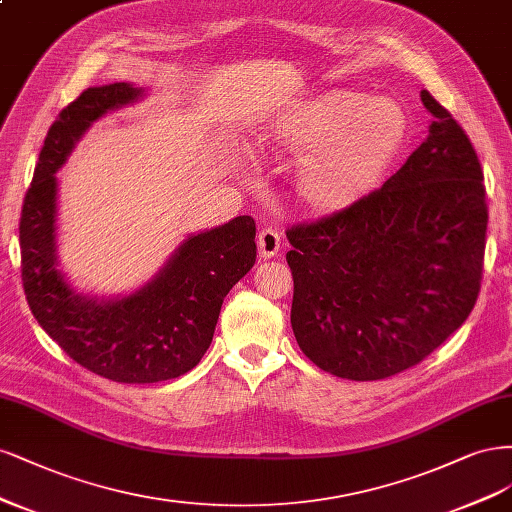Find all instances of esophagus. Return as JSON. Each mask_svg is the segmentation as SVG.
Segmentation results:
<instances>
[{
    "label": "esophagus",
    "instance_id": "obj_1",
    "mask_svg": "<svg viewBox=\"0 0 512 512\" xmlns=\"http://www.w3.org/2000/svg\"><path fill=\"white\" fill-rule=\"evenodd\" d=\"M257 244H259V255L263 259H270V257H274L280 251V234L276 232V229H272V227L261 229Z\"/></svg>",
    "mask_w": 512,
    "mask_h": 512
}]
</instances>
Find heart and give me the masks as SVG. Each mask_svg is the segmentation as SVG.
I'll use <instances>...</instances> for the list:
<instances>
[{
  "label": "heart",
  "mask_w": 512,
  "mask_h": 512,
  "mask_svg": "<svg viewBox=\"0 0 512 512\" xmlns=\"http://www.w3.org/2000/svg\"><path fill=\"white\" fill-rule=\"evenodd\" d=\"M406 134L398 104L359 93L332 95L295 114L276 129V138L312 148L300 174V189L317 206H342L364 193Z\"/></svg>",
  "instance_id": "heart-1"
}]
</instances>
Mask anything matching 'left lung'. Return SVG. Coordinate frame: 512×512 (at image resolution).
I'll return each mask as SVG.
<instances>
[{
	"instance_id": "8db88e82",
	"label": "left lung",
	"mask_w": 512,
	"mask_h": 512,
	"mask_svg": "<svg viewBox=\"0 0 512 512\" xmlns=\"http://www.w3.org/2000/svg\"><path fill=\"white\" fill-rule=\"evenodd\" d=\"M430 136L383 187L287 229L291 327L321 370L378 381L417 366L461 327L483 280V168L430 91Z\"/></svg>"
}]
</instances>
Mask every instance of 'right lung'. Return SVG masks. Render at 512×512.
<instances>
[{
  "label": "right lung",
  "instance_id": "right-lung-1",
  "mask_svg": "<svg viewBox=\"0 0 512 512\" xmlns=\"http://www.w3.org/2000/svg\"><path fill=\"white\" fill-rule=\"evenodd\" d=\"M129 82L91 87L51 125L21 210V278L36 321L76 364L114 383H159L193 370L214 336L225 295L253 268L255 221L236 217L187 238L136 293L97 300L57 268V178L74 144L108 110L136 102Z\"/></svg>",
  "mask_w": 512,
  "mask_h": 512
}]
</instances>
